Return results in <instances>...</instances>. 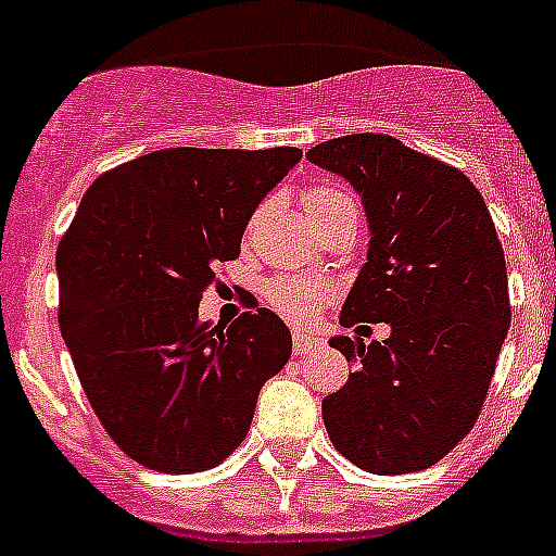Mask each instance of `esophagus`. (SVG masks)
Returning a JSON list of instances; mask_svg holds the SVG:
<instances>
[{
    "instance_id": "34e87169",
    "label": "esophagus",
    "mask_w": 556,
    "mask_h": 556,
    "mask_svg": "<svg viewBox=\"0 0 556 556\" xmlns=\"http://www.w3.org/2000/svg\"><path fill=\"white\" fill-rule=\"evenodd\" d=\"M320 339L312 337V333L306 331H294L292 337V348H294V356H312V353L320 351Z\"/></svg>"
}]
</instances>
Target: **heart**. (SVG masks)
Wrapping results in <instances>:
<instances>
[{
	"label": "heart",
	"instance_id": "obj_1",
	"mask_svg": "<svg viewBox=\"0 0 556 556\" xmlns=\"http://www.w3.org/2000/svg\"><path fill=\"white\" fill-rule=\"evenodd\" d=\"M303 208H306L308 223L314 225L331 217V214H339V211H356V203L348 191L333 189V186H314L303 194ZM323 298H326V287L314 278H303V275H287V278H275L267 283L269 306L294 323L312 320Z\"/></svg>",
	"mask_w": 556,
	"mask_h": 556
}]
</instances>
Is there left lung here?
Instances as JSON below:
<instances>
[{"label":"left lung","mask_w":556,"mask_h":556,"mask_svg":"<svg viewBox=\"0 0 556 556\" xmlns=\"http://www.w3.org/2000/svg\"><path fill=\"white\" fill-rule=\"evenodd\" d=\"M356 189L370 244L339 326L387 323L390 337H331L353 365L323 401L333 448L378 476L451 454L479 417L509 331L507 262L490 211L459 169L381 132L306 152Z\"/></svg>","instance_id":"8db88e82"}]
</instances>
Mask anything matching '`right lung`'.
I'll use <instances>...</instances> for the list:
<instances>
[{"instance_id":"1","label":"right lung","mask_w":556,"mask_h":556,"mask_svg":"<svg viewBox=\"0 0 556 556\" xmlns=\"http://www.w3.org/2000/svg\"><path fill=\"white\" fill-rule=\"evenodd\" d=\"M303 152L172 147L105 172L58 244L61 323L113 443L161 473H198L248 437L264 381L292 356L269 308L200 320L219 262Z\"/></svg>"}]
</instances>
